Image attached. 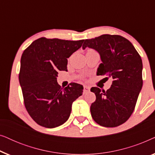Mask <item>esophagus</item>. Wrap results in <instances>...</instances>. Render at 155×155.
Wrapping results in <instances>:
<instances>
[{"mask_svg":"<svg viewBox=\"0 0 155 155\" xmlns=\"http://www.w3.org/2000/svg\"><path fill=\"white\" fill-rule=\"evenodd\" d=\"M90 87L84 86V87H83V92L85 93V92H89V91H90Z\"/></svg>","mask_w":155,"mask_h":155,"instance_id":"esophagus-1","label":"esophagus"}]
</instances>
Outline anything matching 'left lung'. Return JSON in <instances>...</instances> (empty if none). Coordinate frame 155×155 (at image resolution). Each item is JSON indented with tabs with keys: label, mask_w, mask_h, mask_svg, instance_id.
I'll list each match as a JSON object with an SVG mask.
<instances>
[{
	"label": "left lung",
	"mask_w": 155,
	"mask_h": 155,
	"mask_svg": "<svg viewBox=\"0 0 155 155\" xmlns=\"http://www.w3.org/2000/svg\"><path fill=\"white\" fill-rule=\"evenodd\" d=\"M94 48L100 54L102 63L97 75L113 79L109 90L92 87L96 100L90 107L97 124L114 128L124 124L134 111L143 87L141 57L130 41L120 35H103L85 39L82 48Z\"/></svg>",
	"instance_id": "left-lung-1"
}]
</instances>
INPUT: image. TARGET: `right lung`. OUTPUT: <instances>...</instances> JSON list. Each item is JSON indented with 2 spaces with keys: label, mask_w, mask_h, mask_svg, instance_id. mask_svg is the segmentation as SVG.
Listing matches in <instances>:
<instances>
[{
  "label": "right lung",
  "mask_w": 155,
  "mask_h": 155,
  "mask_svg": "<svg viewBox=\"0 0 155 155\" xmlns=\"http://www.w3.org/2000/svg\"><path fill=\"white\" fill-rule=\"evenodd\" d=\"M83 41L41 37L23 52L19 81L25 108L39 126L52 128L64 124L72 104L82 94L81 84L73 82L63 89L56 78L59 71H67V58Z\"/></svg>",
  "instance_id": "1"
}]
</instances>
